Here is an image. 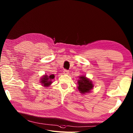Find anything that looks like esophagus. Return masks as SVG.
Masks as SVG:
<instances>
[{
  "instance_id": "1",
  "label": "esophagus",
  "mask_w": 133,
  "mask_h": 133,
  "mask_svg": "<svg viewBox=\"0 0 133 133\" xmlns=\"http://www.w3.org/2000/svg\"><path fill=\"white\" fill-rule=\"evenodd\" d=\"M63 74H69L68 70H64L63 71Z\"/></svg>"
}]
</instances>
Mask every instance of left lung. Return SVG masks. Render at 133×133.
<instances>
[{"label": "left lung", "instance_id": "1", "mask_svg": "<svg viewBox=\"0 0 133 133\" xmlns=\"http://www.w3.org/2000/svg\"><path fill=\"white\" fill-rule=\"evenodd\" d=\"M78 85L77 87L78 89L82 94L90 92L94 87L91 81L87 78L85 76L79 77V79L78 81Z\"/></svg>", "mask_w": 133, "mask_h": 133}]
</instances>
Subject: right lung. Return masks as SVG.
I'll use <instances>...</instances> for the list:
<instances>
[{
  "label": "right lung",
  "mask_w": 133,
  "mask_h": 133,
  "mask_svg": "<svg viewBox=\"0 0 133 133\" xmlns=\"http://www.w3.org/2000/svg\"><path fill=\"white\" fill-rule=\"evenodd\" d=\"M54 78L55 76L54 74H51V75L49 76L46 74V75H44L41 78V83H42V85H43L45 87H48L52 83L51 80L54 79Z\"/></svg>",
  "instance_id": "1"
}]
</instances>
